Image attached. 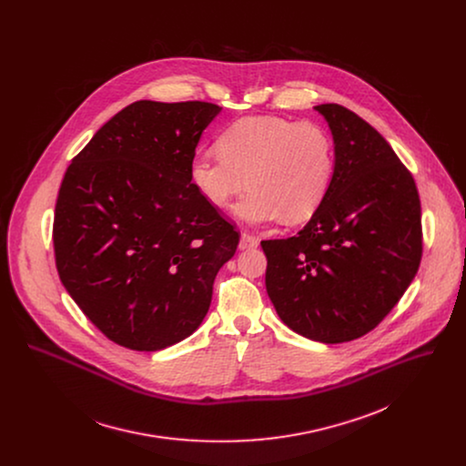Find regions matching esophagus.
Here are the masks:
<instances>
[{"label": "esophagus", "instance_id": "esophagus-1", "mask_svg": "<svg viewBox=\"0 0 466 466\" xmlns=\"http://www.w3.org/2000/svg\"><path fill=\"white\" fill-rule=\"evenodd\" d=\"M257 246H258V238L253 237L251 233H248V231H242V235H240V249H253Z\"/></svg>", "mask_w": 466, "mask_h": 466}]
</instances>
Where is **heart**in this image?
<instances>
[{
    "label": "heart",
    "instance_id": "1",
    "mask_svg": "<svg viewBox=\"0 0 466 466\" xmlns=\"http://www.w3.org/2000/svg\"><path fill=\"white\" fill-rule=\"evenodd\" d=\"M330 134L314 122L246 116L218 136V148H202L190 163V179L213 206H226L249 183L235 211L249 224L283 213L299 220L316 211L332 183Z\"/></svg>",
    "mask_w": 466,
    "mask_h": 466
}]
</instances>
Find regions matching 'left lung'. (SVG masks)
Segmentation results:
<instances>
[{"instance_id": "left-lung-1", "label": "left lung", "mask_w": 466, "mask_h": 466, "mask_svg": "<svg viewBox=\"0 0 466 466\" xmlns=\"http://www.w3.org/2000/svg\"><path fill=\"white\" fill-rule=\"evenodd\" d=\"M316 109L335 141L332 183L298 235L262 240V249L279 319L335 344L379 327L410 285L423 251L421 206L382 134L339 104Z\"/></svg>"}]
</instances>
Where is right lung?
<instances>
[{"mask_svg":"<svg viewBox=\"0 0 466 466\" xmlns=\"http://www.w3.org/2000/svg\"><path fill=\"white\" fill-rule=\"evenodd\" d=\"M209 102L139 100L67 167L54 217L61 281L109 340L156 351L202 323L240 233L199 194L190 163Z\"/></svg>","mask_w":466,"mask_h":466,"instance_id":"obj_1","label":"right lung"}]
</instances>
